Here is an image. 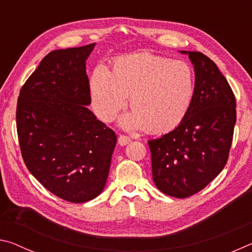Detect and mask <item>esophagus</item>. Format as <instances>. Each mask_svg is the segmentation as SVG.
I'll list each match as a JSON object with an SVG mask.
<instances>
[{"mask_svg": "<svg viewBox=\"0 0 252 252\" xmlns=\"http://www.w3.org/2000/svg\"><path fill=\"white\" fill-rule=\"evenodd\" d=\"M130 142H131V139L129 138V136H126V135H120L118 138V143L120 144V146H122V147L126 146V144H129Z\"/></svg>", "mask_w": 252, "mask_h": 252, "instance_id": "1", "label": "esophagus"}]
</instances>
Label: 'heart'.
<instances>
[{
	"mask_svg": "<svg viewBox=\"0 0 252 252\" xmlns=\"http://www.w3.org/2000/svg\"><path fill=\"white\" fill-rule=\"evenodd\" d=\"M90 99L96 117L111 122L130 95L132 111L121 119L127 130L162 133L177 127L189 112L194 74L187 62L151 53L118 59L110 72L96 66L90 78Z\"/></svg>",
	"mask_w": 252,
	"mask_h": 252,
	"instance_id": "heart-1",
	"label": "heart"
}]
</instances>
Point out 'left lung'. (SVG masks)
I'll return each mask as SVG.
<instances>
[{"mask_svg":"<svg viewBox=\"0 0 252 252\" xmlns=\"http://www.w3.org/2000/svg\"><path fill=\"white\" fill-rule=\"evenodd\" d=\"M194 70V95L180 125L149 141L152 178L174 198L199 192L227 163L236 125V99L227 79L201 52L180 51Z\"/></svg>","mask_w":252,"mask_h":252,"instance_id":"8db88e82","label":"left lung"}]
</instances>
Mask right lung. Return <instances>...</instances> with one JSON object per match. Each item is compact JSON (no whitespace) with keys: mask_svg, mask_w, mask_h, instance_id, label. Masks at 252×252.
I'll return each instance as SVG.
<instances>
[{"mask_svg":"<svg viewBox=\"0 0 252 252\" xmlns=\"http://www.w3.org/2000/svg\"><path fill=\"white\" fill-rule=\"evenodd\" d=\"M95 44L55 50L21 89L16 127L29 171L66 201L87 202L104 189L117 135L92 111L87 60Z\"/></svg>","mask_w":252,"mask_h":252,"instance_id":"right-lung-1","label":"right lung"}]
</instances>
